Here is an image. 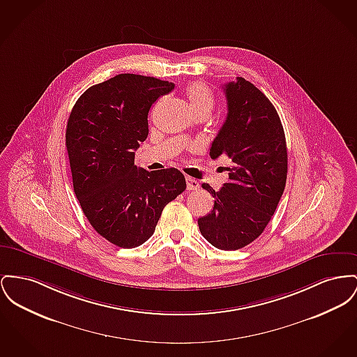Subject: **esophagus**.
<instances>
[{
	"mask_svg": "<svg viewBox=\"0 0 357 357\" xmlns=\"http://www.w3.org/2000/svg\"><path fill=\"white\" fill-rule=\"evenodd\" d=\"M186 185H188V190H198L199 189V183L197 179L191 178V176H186Z\"/></svg>",
	"mask_w": 357,
	"mask_h": 357,
	"instance_id": "obj_1",
	"label": "esophagus"
}]
</instances>
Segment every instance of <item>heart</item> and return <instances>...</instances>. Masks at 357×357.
I'll return each mask as SVG.
<instances>
[{
	"label": "heart",
	"instance_id": "heart-1",
	"mask_svg": "<svg viewBox=\"0 0 357 357\" xmlns=\"http://www.w3.org/2000/svg\"><path fill=\"white\" fill-rule=\"evenodd\" d=\"M185 91H186V96H188V100H189L192 110H198V109L211 110L213 109L214 97L206 84L194 82V84H190L185 89Z\"/></svg>",
	"mask_w": 357,
	"mask_h": 357
}]
</instances>
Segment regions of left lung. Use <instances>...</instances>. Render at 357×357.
I'll use <instances>...</instances> for the list:
<instances>
[{
	"instance_id": "8db88e82",
	"label": "left lung",
	"mask_w": 357,
	"mask_h": 357,
	"mask_svg": "<svg viewBox=\"0 0 357 357\" xmlns=\"http://www.w3.org/2000/svg\"><path fill=\"white\" fill-rule=\"evenodd\" d=\"M224 91L228 116L210 156L231 159L229 181L220 191L202 185L214 206L198 227L213 247L236 251L263 233L276 210L287 179V147L276 109L255 84L237 77Z\"/></svg>"
}]
</instances>
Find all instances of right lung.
Wrapping results in <instances>:
<instances>
[{
	"instance_id": "right-lung-1",
	"label": "right lung",
	"mask_w": 357,
	"mask_h": 357,
	"mask_svg": "<svg viewBox=\"0 0 357 357\" xmlns=\"http://www.w3.org/2000/svg\"><path fill=\"white\" fill-rule=\"evenodd\" d=\"M174 86L119 74L89 87L68 117L66 147L74 192L90 225L120 248L146 243L165 206L186 189L176 168L135 166V151L148 136V112Z\"/></svg>"
}]
</instances>
